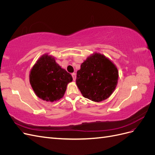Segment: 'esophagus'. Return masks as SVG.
Here are the masks:
<instances>
[{"label":"esophagus","mask_w":155,"mask_h":155,"mask_svg":"<svg viewBox=\"0 0 155 155\" xmlns=\"http://www.w3.org/2000/svg\"><path fill=\"white\" fill-rule=\"evenodd\" d=\"M72 78H73V80L74 81L76 80V73H72Z\"/></svg>","instance_id":"1"}]
</instances>
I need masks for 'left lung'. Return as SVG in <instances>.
I'll return each mask as SVG.
<instances>
[{"instance_id":"left-lung-1","label":"left lung","mask_w":155,"mask_h":155,"mask_svg":"<svg viewBox=\"0 0 155 155\" xmlns=\"http://www.w3.org/2000/svg\"><path fill=\"white\" fill-rule=\"evenodd\" d=\"M118 79L115 65L105 55L95 53L81 64L77 72L76 84L83 97L100 102L114 92Z\"/></svg>"}]
</instances>
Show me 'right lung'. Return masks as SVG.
<instances>
[{"mask_svg": "<svg viewBox=\"0 0 155 155\" xmlns=\"http://www.w3.org/2000/svg\"><path fill=\"white\" fill-rule=\"evenodd\" d=\"M72 81L71 74L48 55L37 61L30 74V82L35 94L46 101L53 102L62 98L67 84Z\"/></svg>", "mask_w": 155, "mask_h": 155, "instance_id": "1", "label": "right lung"}]
</instances>
